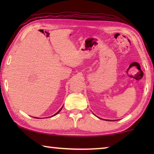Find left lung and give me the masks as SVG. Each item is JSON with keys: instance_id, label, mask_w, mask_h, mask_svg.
<instances>
[{"instance_id": "left-lung-1", "label": "left lung", "mask_w": 154, "mask_h": 154, "mask_svg": "<svg viewBox=\"0 0 154 154\" xmlns=\"http://www.w3.org/2000/svg\"><path fill=\"white\" fill-rule=\"evenodd\" d=\"M100 119H101V118H100ZM105 120H106V121H110V120H108V119H105ZM112 121V120H111Z\"/></svg>"}]
</instances>
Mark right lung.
I'll use <instances>...</instances> for the list:
<instances>
[{"label":"right lung","instance_id":"obj_1","mask_svg":"<svg viewBox=\"0 0 154 154\" xmlns=\"http://www.w3.org/2000/svg\"><path fill=\"white\" fill-rule=\"evenodd\" d=\"M62 107H63V106H62ZM62 108H61L60 109V110H59V111H58V112H57V113H55V114H54V116H56V115H57V114H58V113H59V112H60V111L62 110ZM52 116H51V117H52Z\"/></svg>","mask_w":154,"mask_h":154}]
</instances>
